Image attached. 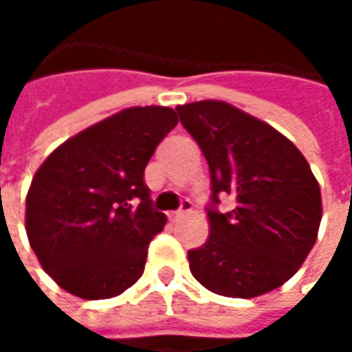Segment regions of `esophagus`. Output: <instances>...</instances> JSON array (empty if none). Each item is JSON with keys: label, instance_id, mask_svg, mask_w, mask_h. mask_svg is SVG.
<instances>
[{"label": "esophagus", "instance_id": "obj_1", "mask_svg": "<svg viewBox=\"0 0 352 352\" xmlns=\"http://www.w3.org/2000/svg\"><path fill=\"white\" fill-rule=\"evenodd\" d=\"M188 213H192V201H190V199H184L182 206H180V210L168 213V217L170 219H180V217L188 215Z\"/></svg>", "mask_w": 352, "mask_h": 352}]
</instances>
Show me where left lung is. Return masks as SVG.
<instances>
[{
  "instance_id": "1",
  "label": "left lung",
  "mask_w": 352,
  "mask_h": 352,
  "mask_svg": "<svg viewBox=\"0 0 352 352\" xmlns=\"http://www.w3.org/2000/svg\"><path fill=\"white\" fill-rule=\"evenodd\" d=\"M210 164V236L188 250L201 286L227 298H256L288 282L318 239L321 192L304 155L282 133L225 102L176 107ZM231 195V212L217 211Z\"/></svg>"
}]
</instances>
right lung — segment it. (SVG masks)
Wrapping results in <instances>:
<instances>
[{"mask_svg":"<svg viewBox=\"0 0 352 352\" xmlns=\"http://www.w3.org/2000/svg\"><path fill=\"white\" fill-rule=\"evenodd\" d=\"M176 125L170 107H129L62 142L36 170L27 236L60 288L105 300L142 276L148 243L166 225L151 206L144 168Z\"/></svg>","mask_w":352,"mask_h":352,"instance_id":"1","label":"right lung"}]
</instances>
